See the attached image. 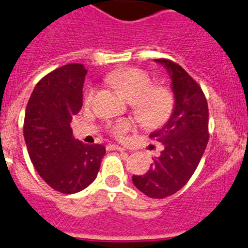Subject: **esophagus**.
Returning a JSON list of instances; mask_svg holds the SVG:
<instances>
[{
	"label": "esophagus",
	"instance_id": "esophagus-1",
	"mask_svg": "<svg viewBox=\"0 0 248 248\" xmlns=\"http://www.w3.org/2000/svg\"><path fill=\"white\" fill-rule=\"evenodd\" d=\"M111 148H112L113 150H117V152H124V149L122 147H120V145H116V144H113L111 145Z\"/></svg>",
	"mask_w": 248,
	"mask_h": 248
}]
</instances>
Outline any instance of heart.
Masks as SVG:
<instances>
[{"mask_svg": "<svg viewBox=\"0 0 248 248\" xmlns=\"http://www.w3.org/2000/svg\"><path fill=\"white\" fill-rule=\"evenodd\" d=\"M108 83L116 88L132 104L142 124L149 127H158L165 124L172 115L175 99L170 89L153 87V80L148 73L137 68H126L108 76ZM93 90L85 95V101H90ZM132 128L129 120H120L112 126V133L116 137L122 136Z\"/></svg>", "mask_w": 248, "mask_h": 248, "instance_id": "b5f03b06", "label": "heart"}]
</instances>
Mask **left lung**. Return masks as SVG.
Wrapping results in <instances>:
<instances>
[{
    "label": "left lung",
    "mask_w": 248,
    "mask_h": 248,
    "mask_svg": "<svg viewBox=\"0 0 248 248\" xmlns=\"http://www.w3.org/2000/svg\"><path fill=\"white\" fill-rule=\"evenodd\" d=\"M171 79L175 106L170 119L149 135L163 144L144 175H133V185L150 198H165L187 184L200 164L209 140L208 104L200 85L175 62L158 59Z\"/></svg>",
    "instance_id": "8db88e82"
}]
</instances>
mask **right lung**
<instances>
[{"label": "right lung", "instance_id": "right-lung-1", "mask_svg": "<svg viewBox=\"0 0 248 248\" xmlns=\"http://www.w3.org/2000/svg\"><path fill=\"white\" fill-rule=\"evenodd\" d=\"M87 72L80 63L52 71L35 85L25 110L23 133L30 160L48 186L64 194L87 188L105 155L104 145L84 144L72 133Z\"/></svg>", "mask_w": 248, "mask_h": 248}]
</instances>
